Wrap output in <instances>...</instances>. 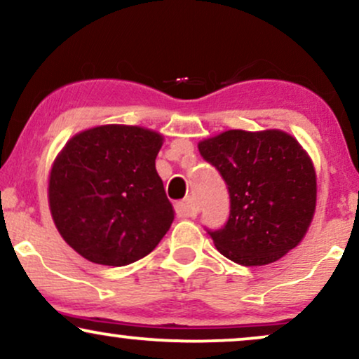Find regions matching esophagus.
I'll list each match as a JSON object with an SVG mask.
<instances>
[{
	"instance_id": "obj_1",
	"label": "esophagus",
	"mask_w": 359,
	"mask_h": 359,
	"mask_svg": "<svg viewBox=\"0 0 359 359\" xmlns=\"http://www.w3.org/2000/svg\"><path fill=\"white\" fill-rule=\"evenodd\" d=\"M177 217H195L197 215V208L194 205L192 198H184V201L175 203Z\"/></svg>"
}]
</instances>
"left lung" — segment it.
Wrapping results in <instances>:
<instances>
[{"label":"left lung","instance_id":"left-lung-1","mask_svg":"<svg viewBox=\"0 0 359 359\" xmlns=\"http://www.w3.org/2000/svg\"><path fill=\"white\" fill-rule=\"evenodd\" d=\"M198 152L225 180L229 220L210 230L217 250L240 265L278 260L305 237L316 205L310 157L281 130H226Z\"/></svg>","mask_w":359,"mask_h":359}]
</instances>
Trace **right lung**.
<instances>
[{"instance_id":"add662e5","label":"right lung","mask_w":359,"mask_h":359,"mask_svg":"<svg viewBox=\"0 0 359 359\" xmlns=\"http://www.w3.org/2000/svg\"><path fill=\"white\" fill-rule=\"evenodd\" d=\"M162 135L101 126L74 135L54 162L49 207L62 238L89 262L124 266L151 253L174 210L156 170Z\"/></svg>"}]
</instances>
